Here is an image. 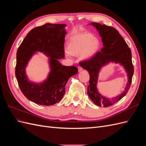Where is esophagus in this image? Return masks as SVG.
Wrapping results in <instances>:
<instances>
[{
    "label": "esophagus",
    "instance_id": "esophagus-1",
    "mask_svg": "<svg viewBox=\"0 0 146 146\" xmlns=\"http://www.w3.org/2000/svg\"><path fill=\"white\" fill-rule=\"evenodd\" d=\"M78 71L80 72V71H81V70H83V68L81 67L80 66H78Z\"/></svg>",
    "mask_w": 146,
    "mask_h": 146
}]
</instances>
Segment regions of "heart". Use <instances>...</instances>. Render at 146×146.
Listing matches in <instances>:
<instances>
[{"instance_id": "obj_1", "label": "heart", "mask_w": 146, "mask_h": 146, "mask_svg": "<svg viewBox=\"0 0 146 146\" xmlns=\"http://www.w3.org/2000/svg\"><path fill=\"white\" fill-rule=\"evenodd\" d=\"M99 47V41L90 33L77 35L72 38L69 46L70 54L77 55L82 54L83 58L87 59L93 55Z\"/></svg>"}]
</instances>
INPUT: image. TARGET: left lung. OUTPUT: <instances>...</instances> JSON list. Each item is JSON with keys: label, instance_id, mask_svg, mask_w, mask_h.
I'll use <instances>...</instances> for the list:
<instances>
[{"label": "left lung", "instance_id": "left-lung-1", "mask_svg": "<svg viewBox=\"0 0 146 146\" xmlns=\"http://www.w3.org/2000/svg\"><path fill=\"white\" fill-rule=\"evenodd\" d=\"M91 24L98 30L104 47L91 58L82 61L79 64L83 69L87 70L90 74V85L88 86L89 98L99 107L104 106V107H107L120 100L126 95L130 87L134 72V67L131 61V52L116 29L98 23H92ZM111 61L120 63L125 68L129 80L125 92L116 98L110 100L103 97L98 93L96 85L101 67Z\"/></svg>", "mask_w": 146, "mask_h": 146}]
</instances>
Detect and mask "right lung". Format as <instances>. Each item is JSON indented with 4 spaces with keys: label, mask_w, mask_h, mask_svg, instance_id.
<instances>
[{
    "label": "right lung",
    "mask_w": 146,
    "mask_h": 146,
    "mask_svg": "<svg viewBox=\"0 0 146 146\" xmlns=\"http://www.w3.org/2000/svg\"><path fill=\"white\" fill-rule=\"evenodd\" d=\"M66 25L47 23L33 29L17 50L15 75L17 83L25 98L36 104L50 106L58 103L65 94L69 78L78 72L76 66H63L58 61L64 57ZM37 51L50 57L51 69L47 80L39 84L29 82L25 72L29 60Z\"/></svg>",
    "instance_id": "add662e5"
}]
</instances>
